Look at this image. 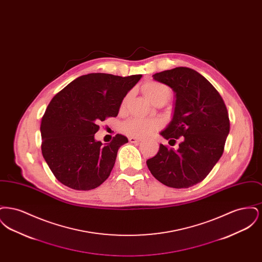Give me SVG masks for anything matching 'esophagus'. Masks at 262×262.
Returning a JSON list of instances; mask_svg holds the SVG:
<instances>
[{"instance_id": "34e87169", "label": "esophagus", "mask_w": 262, "mask_h": 262, "mask_svg": "<svg viewBox=\"0 0 262 262\" xmlns=\"http://www.w3.org/2000/svg\"><path fill=\"white\" fill-rule=\"evenodd\" d=\"M128 141L132 142V143H137V142L140 141V138H137V137H128Z\"/></svg>"}]
</instances>
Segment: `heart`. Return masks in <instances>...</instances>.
I'll list each match as a JSON object with an SVG mask.
<instances>
[{
  "label": "heart",
  "mask_w": 262,
  "mask_h": 262,
  "mask_svg": "<svg viewBox=\"0 0 262 262\" xmlns=\"http://www.w3.org/2000/svg\"><path fill=\"white\" fill-rule=\"evenodd\" d=\"M142 92L147 99L152 103L157 101H167L171 97V90L167 85L158 81H147L142 86ZM126 101L125 97L123 105ZM159 127V123L153 120H143V119H133L129 120L123 125V130L126 135L133 137H146L152 134L156 128Z\"/></svg>",
  "instance_id": "obj_1"
}]
</instances>
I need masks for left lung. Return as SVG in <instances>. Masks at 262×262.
I'll return each instance as SVG.
<instances>
[{"mask_svg":"<svg viewBox=\"0 0 262 262\" xmlns=\"http://www.w3.org/2000/svg\"><path fill=\"white\" fill-rule=\"evenodd\" d=\"M153 78L176 93L173 119L160 135L170 144L178 139L180 143L178 149L160 144L147 167L167 187H192L206 178L223 154L230 132L226 105L211 83L189 68L164 71Z\"/></svg>","mask_w":262,"mask_h":262,"instance_id":"obj_1","label":"left lung"}]
</instances>
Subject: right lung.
I'll return each instance as SVG.
<instances>
[{"label":"right lung","instance_id":"right-lung-1","mask_svg":"<svg viewBox=\"0 0 262 262\" xmlns=\"http://www.w3.org/2000/svg\"><path fill=\"white\" fill-rule=\"evenodd\" d=\"M141 76L81 75L51 100L41 121V150L62 185L89 190L108 179L118 150L128 140L117 135L110 143L103 144L94 135L100 122L118 116L122 101Z\"/></svg>","mask_w":262,"mask_h":262}]
</instances>
